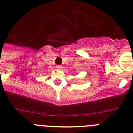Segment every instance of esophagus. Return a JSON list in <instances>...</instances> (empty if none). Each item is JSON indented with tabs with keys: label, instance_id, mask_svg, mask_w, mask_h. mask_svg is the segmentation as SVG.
<instances>
[{
	"label": "esophagus",
	"instance_id": "1",
	"mask_svg": "<svg viewBox=\"0 0 133 133\" xmlns=\"http://www.w3.org/2000/svg\"><path fill=\"white\" fill-rule=\"evenodd\" d=\"M56 69H58V70H60V69H62V68H63V66H61V65H57L56 66Z\"/></svg>",
	"mask_w": 133,
	"mask_h": 133
}]
</instances>
